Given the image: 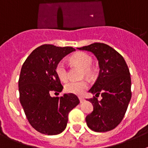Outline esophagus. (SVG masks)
Returning <instances> with one entry per match:
<instances>
[{
    "mask_svg": "<svg viewBox=\"0 0 148 148\" xmlns=\"http://www.w3.org/2000/svg\"><path fill=\"white\" fill-rule=\"evenodd\" d=\"M78 99H79V100H80V103H83V102H84V101H85V99H84V98L79 97Z\"/></svg>",
    "mask_w": 148,
    "mask_h": 148,
    "instance_id": "esophagus-1",
    "label": "esophagus"
}]
</instances>
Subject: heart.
<instances>
[{
  "label": "heart",
  "instance_id": "obj_1",
  "mask_svg": "<svg viewBox=\"0 0 148 148\" xmlns=\"http://www.w3.org/2000/svg\"><path fill=\"white\" fill-rule=\"evenodd\" d=\"M70 61L73 63L79 65L82 67L84 68L85 75H89L92 73V69L90 66L92 65V58L89 54L84 52H78L71 56ZM55 72L56 75L61 82H65L67 80L68 73L66 64L64 61H60L56 64L55 68ZM89 84L87 81L82 80L79 82L70 81L67 82L64 86V90L66 92L75 94V95H82L85 90L88 88Z\"/></svg>",
  "mask_w": 148,
  "mask_h": 148
}]
</instances>
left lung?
Masks as SVG:
<instances>
[{
    "label": "left lung",
    "instance_id": "left-lung-1",
    "mask_svg": "<svg viewBox=\"0 0 148 148\" xmlns=\"http://www.w3.org/2000/svg\"><path fill=\"white\" fill-rule=\"evenodd\" d=\"M91 52L99 61L98 78L89 92L95 95L89 101L93 111L86 117L87 126L95 132H107L119 125L131 99V79L122 56L110 46L94 43L78 48ZM99 95L103 99L98 101Z\"/></svg>",
    "mask_w": 148,
    "mask_h": 148
}]
</instances>
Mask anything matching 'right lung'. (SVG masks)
<instances>
[{
	"label": "right lung",
	"instance_id": "1",
	"mask_svg": "<svg viewBox=\"0 0 148 148\" xmlns=\"http://www.w3.org/2000/svg\"><path fill=\"white\" fill-rule=\"evenodd\" d=\"M75 50L71 47L44 44L34 49L22 65L18 80L20 102L29 124L39 133L57 135L64 131L68 114L79 104L73 93L50 95L63 90L55 72L56 64Z\"/></svg>",
	"mask_w": 148,
	"mask_h": 148
}]
</instances>
